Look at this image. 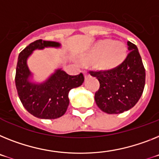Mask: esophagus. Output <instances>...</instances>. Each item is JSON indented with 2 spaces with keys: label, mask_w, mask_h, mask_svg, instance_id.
Listing matches in <instances>:
<instances>
[{
  "label": "esophagus",
  "mask_w": 159,
  "mask_h": 159,
  "mask_svg": "<svg viewBox=\"0 0 159 159\" xmlns=\"http://www.w3.org/2000/svg\"><path fill=\"white\" fill-rule=\"evenodd\" d=\"M89 76H90V74H89V73H88L87 72L84 71V77H85V78L88 77H89Z\"/></svg>",
  "instance_id": "obj_1"
}]
</instances>
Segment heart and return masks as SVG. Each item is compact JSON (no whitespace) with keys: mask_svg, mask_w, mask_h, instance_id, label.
I'll list each match as a JSON object with an SVG mask.
<instances>
[{"mask_svg":"<svg viewBox=\"0 0 159 159\" xmlns=\"http://www.w3.org/2000/svg\"><path fill=\"white\" fill-rule=\"evenodd\" d=\"M127 54V47L120 41L103 39L98 42L91 48L83 61L95 63L101 70H111L125 61Z\"/></svg>","mask_w":159,"mask_h":159,"instance_id":"b5f03b06","label":"heart"}]
</instances>
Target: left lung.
<instances>
[{"mask_svg": "<svg viewBox=\"0 0 159 159\" xmlns=\"http://www.w3.org/2000/svg\"><path fill=\"white\" fill-rule=\"evenodd\" d=\"M129 53L118 67L106 71H90L100 84L94 94L97 106L107 114H118L135 106L143 93L145 70L137 47L128 42Z\"/></svg>", "mask_w": 159, "mask_h": 159, "instance_id": "8db88e82", "label": "left lung"}]
</instances>
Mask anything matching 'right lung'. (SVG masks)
<instances>
[{"mask_svg": "<svg viewBox=\"0 0 159 159\" xmlns=\"http://www.w3.org/2000/svg\"><path fill=\"white\" fill-rule=\"evenodd\" d=\"M61 43L54 41L38 39L31 43L19 53L16 68L15 84L18 97L28 112L39 119L53 120L62 116L69 104V93L83 83L82 73L69 75L57 69L43 82H32V73L27 65V59L34 50L45 48H60Z\"/></svg>", "mask_w": 159, "mask_h": 159, "instance_id": "1", "label": "right lung"}]
</instances>
